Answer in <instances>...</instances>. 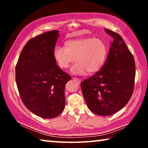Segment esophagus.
Here are the masks:
<instances>
[{"label": "esophagus", "instance_id": "obj_1", "mask_svg": "<svg viewBox=\"0 0 148 148\" xmlns=\"http://www.w3.org/2000/svg\"><path fill=\"white\" fill-rule=\"evenodd\" d=\"M72 79H73L74 80H75V81H76L78 84L81 83V79H79V78H77V77H72Z\"/></svg>", "mask_w": 148, "mask_h": 148}]
</instances>
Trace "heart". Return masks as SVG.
<instances>
[{
  "instance_id": "1",
  "label": "heart",
  "mask_w": 148,
  "mask_h": 148,
  "mask_svg": "<svg viewBox=\"0 0 148 148\" xmlns=\"http://www.w3.org/2000/svg\"><path fill=\"white\" fill-rule=\"evenodd\" d=\"M66 46H57L53 51V57L61 69H66L76 60L71 71L76 75H85L87 72L94 73L103 66L108 54V47L102 40L84 38L72 40Z\"/></svg>"
}]
</instances>
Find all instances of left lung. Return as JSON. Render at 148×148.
Here are the masks:
<instances>
[{
	"label": "left lung",
	"instance_id": "8db88e82",
	"mask_svg": "<svg viewBox=\"0 0 148 148\" xmlns=\"http://www.w3.org/2000/svg\"><path fill=\"white\" fill-rule=\"evenodd\" d=\"M113 38L106 61L93 76L81 82L82 93L89 108L99 116H110L123 108L133 93L134 57L118 33L106 29Z\"/></svg>",
	"mask_w": 148,
	"mask_h": 148
}]
</instances>
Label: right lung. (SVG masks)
<instances>
[{"mask_svg":"<svg viewBox=\"0 0 148 148\" xmlns=\"http://www.w3.org/2000/svg\"><path fill=\"white\" fill-rule=\"evenodd\" d=\"M59 36L53 30L30 39L16 66V81L25 106L43 118H54L65 105L64 87L71 76L57 64L53 51Z\"/></svg>","mask_w":148,"mask_h":148,"instance_id":"add662e5","label":"right lung"}]
</instances>
